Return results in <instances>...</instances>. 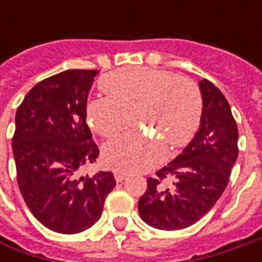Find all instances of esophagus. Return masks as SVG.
I'll return each mask as SVG.
<instances>
[{
	"mask_svg": "<svg viewBox=\"0 0 262 262\" xmlns=\"http://www.w3.org/2000/svg\"><path fill=\"white\" fill-rule=\"evenodd\" d=\"M114 175H115V179L118 181V182H122L126 176H128L125 172H122V170H118V169H116V170H114Z\"/></svg>",
	"mask_w": 262,
	"mask_h": 262,
	"instance_id": "34e87169",
	"label": "esophagus"
}]
</instances>
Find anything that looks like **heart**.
Masks as SVG:
<instances>
[{"instance_id":"obj_1","label":"heart","mask_w":262,"mask_h":262,"mask_svg":"<svg viewBox=\"0 0 262 262\" xmlns=\"http://www.w3.org/2000/svg\"><path fill=\"white\" fill-rule=\"evenodd\" d=\"M102 89L107 96L92 100L87 107L89 124L99 136L122 131L131 122V112L167 147L185 144L198 128L201 95L188 77L128 67L106 76ZM160 142L141 131H129L106 144L105 162L122 172L143 170L160 160L163 146Z\"/></svg>"}]
</instances>
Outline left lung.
<instances>
[{"label":"left lung","instance_id":"8db88e82","mask_svg":"<svg viewBox=\"0 0 262 262\" xmlns=\"http://www.w3.org/2000/svg\"><path fill=\"white\" fill-rule=\"evenodd\" d=\"M203 114L195 137L166 166L147 178L138 213L148 226L179 230L211 210L237 159V126L226 97L211 81L200 83Z\"/></svg>","mask_w":262,"mask_h":262}]
</instances>
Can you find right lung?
<instances>
[{"instance_id":"obj_1","label":"right lung","mask_w":262,"mask_h":262,"mask_svg":"<svg viewBox=\"0 0 262 262\" xmlns=\"http://www.w3.org/2000/svg\"><path fill=\"white\" fill-rule=\"evenodd\" d=\"M96 70H67L37 83L15 112L17 184L32 214L58 233H80L102 214L112 172L81 176L99 148L87 125Z\"/></svg>"}]
</instances>
